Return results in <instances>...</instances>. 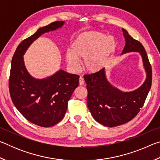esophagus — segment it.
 <instances>
[{
    "mask_svg": "<svg viewBox=\"0 0 160 160\" xmlns=\"http://www.w3.org/2000/svg\"><path fill=\"white\" fill-rule=\"evenodd\" d=\"M84 83H85V80H84V79H83L82 77H80L79 78V84H80V85H83Z\"/></svg>",
    "mask_w": 160,
    "mask_h": 160,
    "instance_id": "obj_1",
    "label": "esophagus"
}]
</instances>
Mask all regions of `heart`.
Masks as SVG:
<instances>
[{"label":"heart","mask_w":160,"mask_h":160,"mask_svg":"<svg viewBox=\"0 0 160 160\" xmlns=\"http://www.w3.org/2000/svg\"><path fill=\"white\" fill-rule=\"evenodd\" d=\"M116 48L113 37L99 32H83L72 42L71 51L66 53V60L70 66L76 68L77 58H84V68L89 72H97L107 66Z\"/></svg>","instance_id":"obj_1"}]
</instances>
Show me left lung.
I'll return each mask as SVG.
<instances>
[{
    "label": "left lung",
    "mask_w": 160,
    "mask_h": 160,
    "mask_svg": "<svg viewBox=\"0 0 160 160\" xmlns=\"http://www.w3.org/2000/svg\"><path fill=\"white\" fill-rule=\"evenodd\" d=\"M126 44L122 53L139 52L142 56L147 78L138 89L123 92L113 87L105 75L104 68L92 74L84 75L88 90V107L97 122L114 127L131 121L143 107L152 85V67L145 48L122 29Z\"/></svg>",
    "instance_id": "obj_1"
}]
</instances>
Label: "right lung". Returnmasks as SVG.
I'll list each match as a JSON object with an SVG mask.
<instances>
[{"mask_svg":"<svg viewBox=\"0 0 160 160\" xmlns=\"http://www.w3.org/2000/svg\"><path fill=\"white\" fill-rule=\"evenodd\" d=\"M63 24V21H56L39 28L18 45L11 62L9 91L13 104L27 120L42 127L56 125L64 117L80 76L60 70L47 78L35 79L26 69L23 55L38 37Z\"/></svg>","mask_w":160,"mask_h":160,"instance_id":"add662e5","label":"right lung"}]
</instances>
